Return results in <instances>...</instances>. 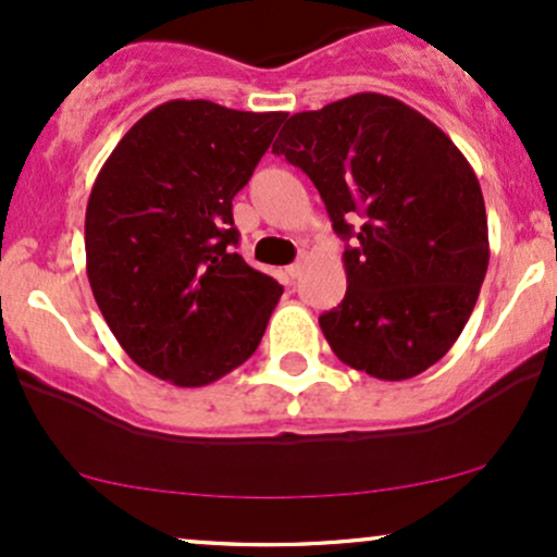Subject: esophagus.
Masks as SVG:
<instances>
[{
	"mask_svg": "<svg viewBox=\"0 0 557 557\" xmlns=\"http://www.w3.org/2000/svg\"><path fill=\"white\" fill-rule=\"evenodd\" d=\"M300 272H304V259L300 261H296V264H290V267H285V274L290 280H296V277H300Z\"/></svg>",
	"mask_w": 557,
	"mask_h": 557,
	"instance_id": "1",
	"label": "esophagus"
}]
</instances>
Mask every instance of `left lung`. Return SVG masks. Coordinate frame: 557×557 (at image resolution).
Returning a JSON list of instances; mask_svg holds the SVG:
<instances>
[{
    "instance_id": "8db88e82",
    "label": "left lung",
    "mask_w": 557,
    "mask_h": 557,
    "mask_svg": "<svg viewBox=\"0 0 557 557\" xmlns=\"http://www.w3.org/2000/svg\"><path fill=\"white\" fill-rule=\"evenodd\" d=\"M272 151L311 177L350 240L348 290L319 317L332 354L387 382L426 372L461 335L490 264L471 164L432 120L372 91L293 114Z\"/></svg>"
}]
</instances>
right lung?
<instances>
[{"instance_id":"add662e5","label":"right lung","mask_w":557,"mask_h":557,"mask_svg":"<svg viewBox=\"0 0 557 557\" xmlns=\"http://www.w3.org/2000/svg\"><path fill=\"white\" fill-rule=\"evenodd\" d=\"M285 112L172 99L114 146L86 207V272L144 372L203 387L259 348L283 285L235 253L233 198Z\"/></svg>"}]
</instances>
